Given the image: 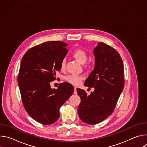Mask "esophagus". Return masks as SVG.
Returning <instances> with one entry per match:
<instances>
[{
    "label": "esophagus",
    "instance_id": "obj_1",
    "mask_svg": "<svg viewBox=\"0 0 147 147\" xmlns=\"http://www.w3.org/2000/svg\"><path fill=\"white\" fill-rule=\"evenodd\" d=\"M74 94H77V90H76V87L74 88Z\"/></svg>",
    "mask_w": 147,
    "mask_h": 147
}]
</instances>
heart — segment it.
<instances>
[{
	"label": "heart",
	"mask_w": 147,
	"mask_h": 147,
	"mask_svg": "<svg viewBox=\"0 0 147 147\" xmlns=\"http://www.w3.org/2000/svg\"><path fill=\"white\" fill-rule=\"evenodd\" d=\"M73 56L81 64L86 63L88 58V55L87 52L86 51L81 49H78L74 51L73 53ZM60 67L61 71H64L65 70V67H66L65 59H62V60L61 61ZM83 78H84L83 76L78 75V74H69L65 77V80L67 82L76 86H77L80 84Z\"/></svg>",
	"instance_id": "heart-1"
}]
</instances>
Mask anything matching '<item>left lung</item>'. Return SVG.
<instances>
[{
  "label": "left lung",
  "mask_w": 147,
  "mask_h": 147,
  "mask_svg": "<svg viewBox=\"0 0 147 147\" xmlns=\"http://www.w3.org/2000/svg\"><path fill=\"white\" fill-rule=\"evenodd\" d=\"M95 64L84 85L94 88L88 95L77 89L81 98L78 108L80 119L89 124L105 120L113 112L124 87V66L120 54L112 47L99 42L94 50Z\"/></svg>",
  "instance_id": "1"
}]
</instances>
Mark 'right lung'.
I'll list each match as a JSON object with an SVG mask.
<instances>
[{"instance_id":"obj_1","label":"right lung","mask_w":147,"mask_h":147,"mask_svg":"<svg viewBox=\"0 0 147 147\" xmlns=\"http://www.w3.org/2000/svg\"><path fill=\"white\" fill-rule=\"evenodd\" d=\"M62 41H49L27 51L21 61L17 81L24 108L36 121L49 125L60 116L59 109L72 95L70 84L60 83L52 89L50 82L56 79L60 62L68 52Z\"/></svg>"}]
</instances>
